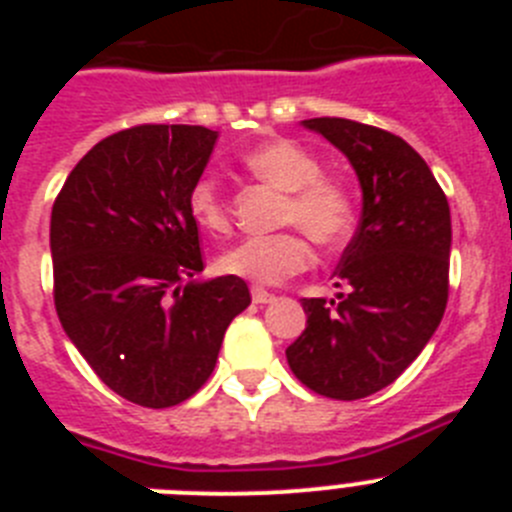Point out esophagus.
<instances>
[{
	"label": "esophagus",
	"instance_id": "1",
	"mask_svg": "<svg viewBox=\"0 0 512 512\" xmlns=\"http://www.w3.org/2000/svg\"><path fill=\"white\" fill-rule=\"evenodd\" d=\"M251 297L256 305H269V302L274 300V295H271V292H266L264 287H251Z\"/></svg>",
	"mask_w": 512,
	"mask_h": 512
}]
</instances>
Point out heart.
<instances>
[{"label":"heart","instance_id":"obj_1","mask_svg":"<svg viewBox=\"0 0 512 512\" xmlns=\"http://www.w3.org/2000/svg\"><path fill=\"white\" fill-rule=\"evenodd\" d=\"M243 166L256 179L284 192L279 225L305 230L318 246H338L351 230L354 205L346 187L323 176L315 153L295 140L274 138L251 148ZM187 210L202 230L212 235L230 230V207L212 174L194 179L187 194ZM312 259L310 243L300 231L282 230L274 235H253L217 256V269L256 284H277L305 269Z\"/></svg>","mask_w":512,"mask_h":512}]
</instances>
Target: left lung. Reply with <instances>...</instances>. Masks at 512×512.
I'll list each match as a JSON object with an SVG mask.
<instances>
[{
	"mask_svg": "<svg viewBox=\"0 0 512 512\" xmlns=\"http://www.w3.org/2000/svg\"><path fill=\"white\" fill-rule=\"evenodd\" d=\"M302 125L354 166L364 207L333 277L336 300H302L307 325L289 369L330 400H361L395 382L431 341L449 300L451 212L420 153L400 135L343 117Z\"/></svg>",
	"mask_w": 512,
	"mask_h": 512,
	"instance_id": "obj_1",
	"label": "left lung"
}]
</instances>
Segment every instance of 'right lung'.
Listing matches in <instances>:
<instances>
[{"instance_id":"obj_1","label":"right lung","mask_w":512,"mask_h":512,"mask_svg":"<svg viewBox=\"0 0 512 512\" xmlns=\"http://www.w3.org/2000/svg\"><path fill=\"white\" fill-rule=\"evenodd\" d=\"M217 133L135 125L81 158L51 212L53 302L66 336L112 392L143 408L189 400L215 369L241 277L205 269L187 194Z\"/></svg>"}]
</instances>
